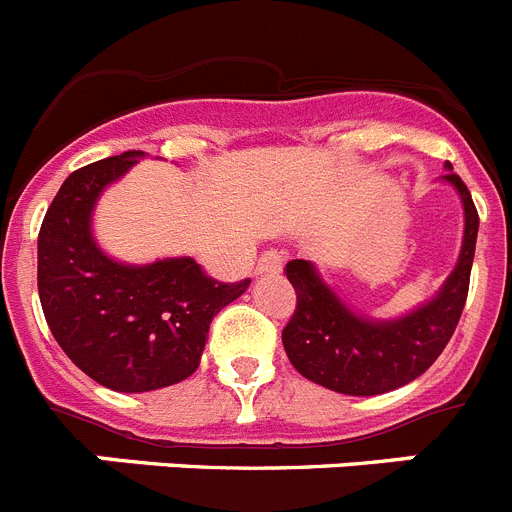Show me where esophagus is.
Returning a JSON list of instances; mask_svg holds the SVG:
<instances>
[{"label":"esophagus","instance_id":"esophagus-1","mask_svg":"<svg viewBox=\"0 0 512 512\" xmlns=\"http://www.w3.org/2000/svg\"><path fill=\"white\" fill-rule=\"evenodd\" d=\"M279 269H282V253H279L277 248L261 253L259 264H256V271H259V274H277Z\"/></svg>","mask_w":512,"mask_h":512}]
</instances>
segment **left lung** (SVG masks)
Wrapping results in <instances>:
<instances>
[{"label": "left lung", "mask_w": 512, "mask_h": 512, "mask_svg": "<svg viewBox=\"0 0 512 512\" xmlns=\"http://www.w3.org/2000/svg\"><path fill=\"white\" fill-rule=\"evenodd\" d=\"M464 202V243L451 277L428 305L400 320L374 323L348 310L310 261L284 266L297 305L282 330V343L297 372L343 395H382L413 382L441 356L467 302L479 215L467 184L451 171L443 176Z\"/></svg>", "instance_id": "8db88e82"}]
</instances>
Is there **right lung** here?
I'll return each mask as SVG.
<instances>
[{"label": "right lung", "instance_id": "1", "mask_svg": "<svg viewBox=\"0 0 512 512\" xmlns=\"http://www.w3.org/2000/svg\"><path fill=\"white\" fill-rule=\"evenodd\" d=\"M140 156L125 151L74 171L38 235L45 323L81 372L115 392L161 390L194 374L212 318L251 284L217 282L192 259L125 266L99 251L94 202Z\"/></svg>", "mask_w": 512, "mask_h": 512}]
</instances>
